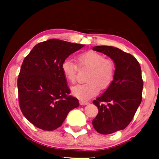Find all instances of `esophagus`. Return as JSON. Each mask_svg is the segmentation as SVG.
Listing matches in <instances>:
<instances>
[{"mask_svg": "<svg viewBox=\"0 0 159 159\" xmlns=\"http://www.w3.org/2000/svg\"><path fill=\"white\" fill-rule=\"evenodd\" d=\"M80 103L81 104V105L85 106V105H88V104L89 103V102L88 101H82V100H80Z\"/></svg>", "mask_w": 159, "mask_h": 159, "instance_id": "34e87169", "label": "esophagus"}]
</instances>
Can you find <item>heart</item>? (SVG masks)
<instances>
[{
	"instance_id": "heart-1",
	"label": "heart",
	"mask_w": 159,
	"mask_h": 159,
	"mask_svg": "<svg viewBox=\"0 0 159 159\" xmlns=\"http://www.w3.org/2000/svg\"><path fill=\"white\" fill-rule=\"evenodd\" d=\"M77 64L66 58L61 64V71L65 79L71 83L77 80V67L90 69L84 84H77L71 89L72 94L80 100H87L98 94L100 88L105 90L114 80L116 66L112 60L106 59L103 54L95 51H87L80 54Z\"/></svg>"
}]
</instances>
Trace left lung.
<instances>
[{"label":"left lung","instance_id":"8db88e82","mask_svg":"<svg viewBox=\"0 0 159 159\" xmlns=\"http://www.w3.org/2000/svg\"><path fill=\"white\" fill-rule=\"evenodd\" d=\"M93 49L109 56L116 66L112 83L93 101L98 108L93 127L100 134H109L129 125L142 101L141 68L133 56L117 48L101 45Z\"/></svg>","mask_w":159,"mask_h":159}]
</instances>
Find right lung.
<instances>
[{"mask_svg": "<svg viewBox=\"0 0 159 159\" xmlns=\"http://www.w3.org/2000/svg\"><path fill=\"white\" fill-rule=\"evenodd\" d=\"M84 45L51 39L37 44L21 64L17 87L19 107L30 122L53 131L79 106L61 71V64Z\"/></svg>", "mask_w": 159, "mask_h": 159, "instance_id": "obj_1", "label": "right lung"}]
</instances>
